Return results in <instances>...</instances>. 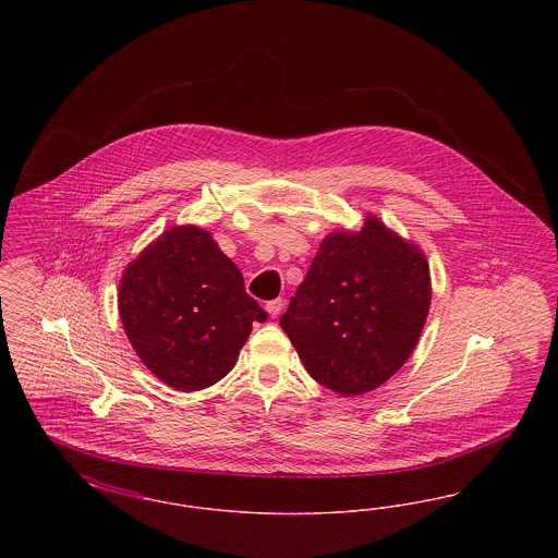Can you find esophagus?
I'll return each instance as SVG.
<instances>
[{"label":"esophagus","mask_w":558,"mask_h":558,"mask_svg":"<svg viewBox=\"0 0 558 558\" xmlns=\"http://www.w3.org/2000/svg\"><path fill=\"white\" fill-rule=\"evenodd\" d=\"M284 310V301L282 299H274V301H267L266 312L269 314V318H278Z\"/></svg>","instance_id":"1"}]
</instances>
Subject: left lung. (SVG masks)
I'll list each match as a JSON object with an SVG mask.
<instances>
[{
	"instance_id": "1",
	"label": "left lung",
	"mask_w": 558,
	"mask_h": 558,
	"mask_svg": "<svg viewBox=\"0 0 558 558\" xmlns=\"http://www.w3.org/2000/svg\"><path fill=\"white\" fill-rule=\"evenodd\" d=\"M428 307L423 248L366 215L360 230H335L319 242L280 326L314 380L355 398L408 362Z\"/></svg>"
}]
</instances>
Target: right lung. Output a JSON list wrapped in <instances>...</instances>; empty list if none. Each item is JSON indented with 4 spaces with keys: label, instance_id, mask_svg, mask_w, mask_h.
I'll return each mask as SVG.
<instances>
[{
    "label": "right lung",
    "instance_id": "add662e5",
    "mask_svg": "<svg viewBox=\"0 0 558 558\" xmlns=\"http://www.w3.org/2000/svg\"><path fill=\"white\" fill-rule=\"evenodd\" d=\"M119 316L144 366L184 393L232 371L253 322L267 318L236 264L194 223L169 228L123 269Z\"/></svg>",
    "mask_w": 558,
    "mask_h": 558
}]
</instances>
